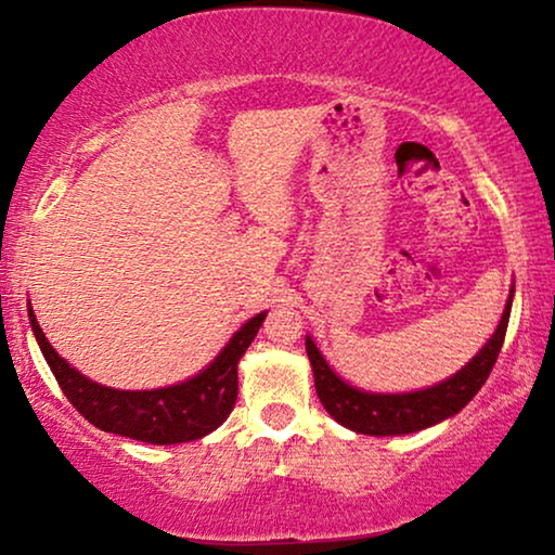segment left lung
Here are the masks:
<instances>
[{
	"mask_svg": "<svg viewBox=\"0 0 555 555\" xmlns=\"http://www.w3.org/2000/svg\"><path fill=\"white\" fill-rule=\"evenodd\" d=\"M513 291L505 302V313L500 318L498 331L480 348L467 366H462L457 374L447 378L442 384L429 386V389L412 393H371L353 389L344 378L336 376L325 359L318 351L313 338H306V351L313 366L315 391L321 404L325 406L333 420L344 424L346 429L359 431L371 437H393V435H412V431L427 429L431 424L457 414L482 384L488 382L492 366H495L500 348H503L507 321H511Z\"/></svg>",
	"mask_w": 555,
	"mask_h": 555,
	"instance_id": "obj_1",
	"label": "left lung"
}]
</instances>
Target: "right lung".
I'll use <instances>...</instances> for the list:
<instances>
[{
  "label": "right lung",
  "instance_id": "1",
  "mask_svg": "<svg viewBox=\"0 0 555 555\" xmlns=\"http://www.w3.org/2000/svg\"><path fill=\"white\" fill-rule=\"evenodd\" d=\"M268 313H257L234 333L222 353L184 384L151 391H120L90 382L57 356L29 308L35 338L70 404L98 429L149 444L192 442L222 424L237 401V363Z\"/></svg>",
  "mask_w": 555,
  "mask_h": 555
}]
</instances>
